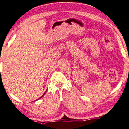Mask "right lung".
<instances>
[{
  "mask_svg": "<svg viewBox=\"0 0 129 129\" xmlns=\"http://www.w3.org/2000/svg\"><path fill=\"white\" fill-rule=\"evenodd\" d=\"M46 91L45 92V93H44V94H43V95H42V96H41V98H39V99H41V98H42V97H43V96H44V95H45V93H46Z\"/></svg>",
  "mask_w": 129,
  "mask_h": 129,
  "instance_id": "add662e5",
  "label": "right lung"
}]
</instances>
